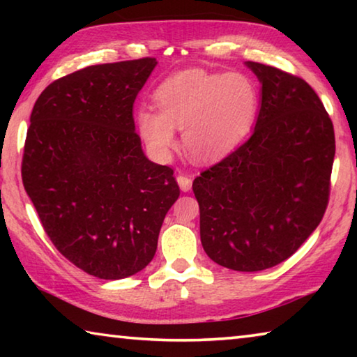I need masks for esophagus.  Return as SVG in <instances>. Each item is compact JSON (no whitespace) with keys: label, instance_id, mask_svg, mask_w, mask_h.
<instances>
[{"label":"esophagus","instance_id":"34e87169","mask_svg":"<svg viewBox=\"0 0 357 357\" xmlns=\"http://www.w3.org/2000/svg\"><path fill=\"white\" fill-rule=\"evenodd\" d=\"M176 181L179 184V189L183 192H189L192 189V179L189 176H185V174H179Z\"/></svg>","mask_w":357,"mask_h":357}]
</instances>
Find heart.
<instances>
[{"label":"heart","instance_id":"1","mask_svg":"<svg viewBox=\"0 0 357 357\" xmlns=\"http://www.w3.org/2000/svg\"><path fill=\"white\" fill-rule=\"evenodd\" d=\"M157 107L137 112L138 132L153 153L167 155L183 129L193 160L211 164L225 157L249 134L257 116L255 82L239 72L215 74L187 69L165 78L155 91Z\"/></svg>","mask_w":357,"mask_h":357}]
</instances>
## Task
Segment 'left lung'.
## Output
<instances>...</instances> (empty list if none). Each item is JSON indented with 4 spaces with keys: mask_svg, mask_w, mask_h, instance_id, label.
Segmentation results:
<instances>
[{
    "mask_svg": "<svg viewBox=\"0 0 357 357\" xmlns=\"http://www.w3.org/2000/svg\"><path fill=\"white\" fill-rule=\"evenodd\" d=\"M245 66L261 83L255 129L192 189L206 255L223 268L257 273L291 257L321 222L335 137L309 83L273 66Z\"/></svg>",
    "mask_w": 357,
    "mask_h": 357,
    "instance_id": "left-lung-1",
    "label": "left lung"
}]
</instances>
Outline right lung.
<instances>
[{
    "instance_id": "1",
    "label": "right lung",
    "mask_w": 357,
    "mask_h": 357,
    "mask_svg": "<svg viewBox=\"0 0 357 357\" xmlns=\"http://www.w3.org/2000/svg\"><path fill=\"white\" fill-rule=\"evenodd\" d=\"M155 66L142 58L77 70L48 84L29 118V200L53 245L99 279L146 268L179 197L172 168L144 155L132 114Z\"/></svg>"
}]
</instances>
